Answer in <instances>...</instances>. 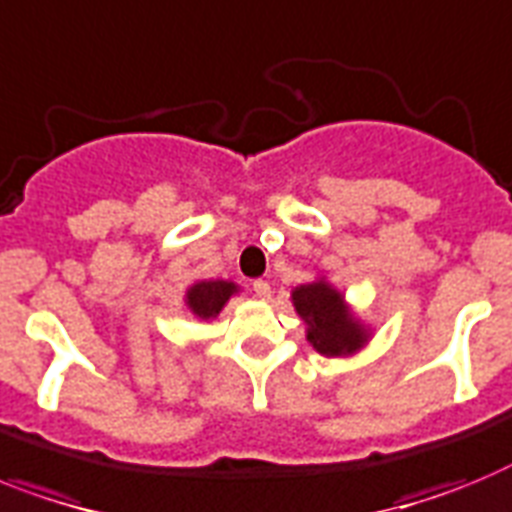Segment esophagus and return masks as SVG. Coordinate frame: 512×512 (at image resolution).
Here are the masks:
<instances>
[{
  "label": "esophagus",
  "mask_w": 512,
  "mask_h": 512,
  "mask_svg": "<svg viewBox=\"0 0 512 512\" xmlns=\"http://www.w3.org/2000/svg\"><path fill=\"white\" fill-rule=\"evenodd\" d=\"M252 291H255L257 299H270V283L262 281V278H257V281H252Z\"/></svg>",
  "instance_id": "34e87169"
}]
</instances>
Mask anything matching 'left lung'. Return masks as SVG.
<instances>
[{
	"mask_svg": "<svg viewBox=\"0 0 512 512\" xmlns=\"http://www.w3.org/2000/svg\"><path fill=\"white\" fill-rule=\"evenodd\" d=\"M293 306L309 324V342L322 355H348L366 340L358 322H353L340 293L327 283H309L293 291Z\"/></svg>",
	"mask_w": 512,
	"mask_h": 512,
	"instance_id": "obj_1",
	"label": "left lung"
}]
</instances>
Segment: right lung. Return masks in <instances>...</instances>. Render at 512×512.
<instances>
[{"label":"right lung","instance_id":"right-lung-1","mask_svg":"<svg viewBox=\"0 0 512 512\" xmlns=\"http://www.w3.org/2000/svg\"><path fill=\"white\" fill-rule=\"evenodd\" d=\"M231 293H234V283H226V281L195 283V286L188 291V306L193 309V314H198L201 319H211L219 314L221 306L229 301Z\"/></svg>","mask_w":512,"mask_h":512}]
</instances>
